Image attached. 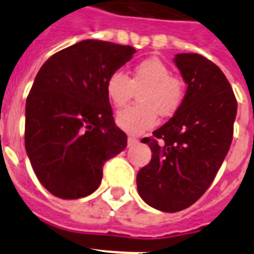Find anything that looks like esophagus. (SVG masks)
Returning a JSON list of instances; mask_svg holds the SVG:
<instances>
[{"instance_id": "34e87169", "label": "esophagus", "mask_w": 254, "mask_h": 254, "mask_svg": "<svg viewBox=\"0 0 254 254\" xmlns=\"http://www.w3.org/2000/svg\"><path fill=\"white\" fill-rule=\"evenodd\" d=\"M127 142H128V146H133V145L138 143V140L136 137H132V136H129L128 140H127Z\"/></svg>"}]
</instances>
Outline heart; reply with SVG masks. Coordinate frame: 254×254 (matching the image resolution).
<instances>
[{
  "instance_id": "b5f03b06",
  "label": "heart",
  "mask_w": 254,
  "mask_h": 254,
  "mask_svg": "<svg viewBox=\"0 0 254 254\" xmlns=\"http://www.w3.org/2000/svg\"><path fill=\"white\" fill-rule=\"evenodd\" d=\"M105 91L117 108L128 104L138 93V104L118 112L116 123L127 133L141 134L158 125L159 114L170 117L178 111L185 100L186 85L160 58L149 57L132 67L131 77L121 71L112 72Z\"/></svg>"
}]
</instances>
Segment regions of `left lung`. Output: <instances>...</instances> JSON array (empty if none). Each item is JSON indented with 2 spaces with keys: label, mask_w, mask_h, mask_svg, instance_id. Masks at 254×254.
<instances>
[{
  "label": "left lung",
  "mask_w": 254,
  "mask_h": 254,
  "mask_svg": "<svg viewBox=\"0 0 254 254\" xmlns=\"http://www.w3.org/2000/svg\"><path fill=\"white\" fill-rule=\"evenodd\" d=\"M187 84L185 100L154 137L143 138L151 160L137 174L149 206L177 212L193 205L216 177L233 140L237 99L223 71L197 53L174 58Z\"/></svg>",
  "instance_id": "8db88e82"
}]
</instances>
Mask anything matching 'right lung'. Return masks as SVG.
I'll return each mask as SVG.
<instances>
[{
    "instance_id": "1",
    "label": "right lung",
    "mask_w": 254,
    "mask_h": 254,
    "mask_svg": "<svg viewBox=\"0 0 254 254\" xmlns=\"http://www.w3.org/2000/svg\"><path fill=\"white\" fill-rule=\"evenodd\" d=\"M136 49L86 39L57 52L26 98L25 149L38 179L56 197L75 199L99 187L103 165L127 146L114 123L105 82Z\"/></svg>"
}]
</instances>
